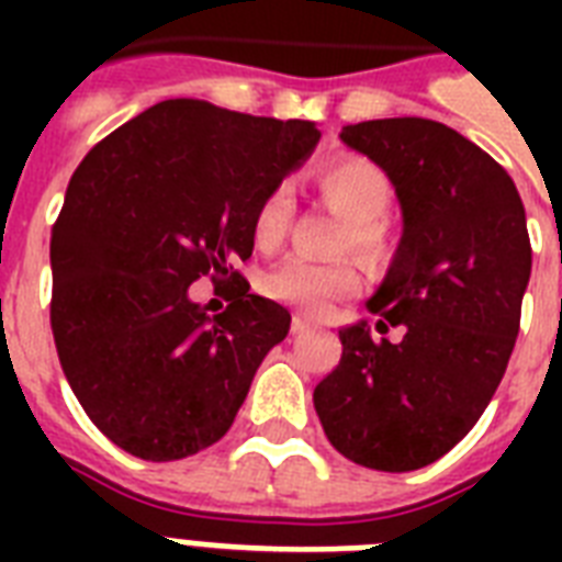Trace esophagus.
Returning <instances> with one entry per match:
<instances>
[{"mask_svg": "<svg viewBox=\"0 0 562 562\" xmlns=\"http://www.w3.org/2000/svg\"><path fill=\"white\" fill-rule=\"evenodd\" d=\"M308 333V324L303 321V317H294L291 321V335H306Z\"/></svg>", "mask_w": 562, "mask_h": 562, "instance_id": "1", "label": "esophagus"}]
</instances>
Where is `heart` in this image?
Returning a JSON list of instances; mask_svg holds the SVG:
<instances>
[{
	"label": "heart",
	"instance_id": "obj_1",
	"mask_svg": "<svg viewBox=\"0 0 562 562\" xmlns=\"http://www.w3.org/2000/svg\"><path fill=\"white\" fill-rule=\"evenodd\" d=\"M317 189L335 212L347 218L338 250H356L361 256H379L384 250V212L391 210L393 183L382 166L368 157L347 154L324 162L315 178ZM294 215V194L289 183H277L265 194L254 215V241L262 250H271L282 241ZM361 277L352 262H312L303 256H291L265 277L268 297L297 306L306 315H324L335 300L356 294Z\"/></svg>",
	"mask_w": 562,
	"mask_h": 562
}]
</instances>
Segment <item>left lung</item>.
<instances>
[{
	"mask_svg": "<svg viewBox=\"0 0 562 562\" xmlns=\"http://www.w3.org/2000/svg\"><path fill=\"white\" fill-rule=\"evenodd\" d=\"M341 143L382 166L402 238L368 321L341 329V361L315 387L329 443L350 461L411 472L443 458L493 400L519 335L531 238L514 180L431 119L347 125Z\"/></svg>",
	"mask_w": 562,
	"mask_h": 562,
	"instance_id": "obj_1",
	"label": "left lung"
}]
</instances>
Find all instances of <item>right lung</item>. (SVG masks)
<instances>
[{
    "label": "right lung",
    "mask_w": 562,
    "mask_h": 562,
    "mask_svg": "<svg viewBox=\"0 0 562 562\" xmlns=\"http://www.w3.org/2000/svg\"><path fill=\"white\" fill-rule=\"evenodd\" d=\"M317 139L315 122L169 99L75 169L52 227V333L66 382L119 449L180 461L227 435L291 326L236 262L254 254L259 201ZM201 276L231 285L221 316L188 297Z\"/></svg>",
    "instance_id": "add662e5"
}]
</instances>
